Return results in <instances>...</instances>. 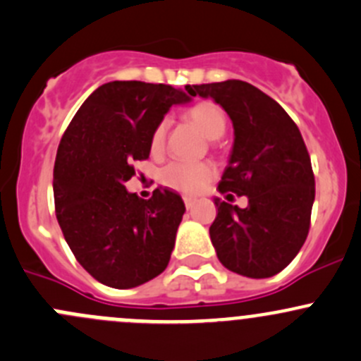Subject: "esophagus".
I'll use <instances>...</instances> for the list:
<instances>
[{"label": "esophagus", "instance_id": "obj_1", "mask_svg": "<svg viewBox=\"0 0 361 361\" xmlns=\"http://www.w3.org/2000/svg\"><path fill=\"white\" fill-rule=\"evenodd\" d=\"M195 203H196V200L195 198H191V196H184V205H185V208H192L195 207Z\"/></svg>", "mask_w": 361, "mask_h": 361}]
</instances>
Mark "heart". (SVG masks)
<instances>
[{
	"label": "heart",
	"mask_w": 361,
	"mask_h": 361,
	"mask_svg": "<svg viewBox=\"0 0 361 361\" xmlns=\"http://www.w3.org/2000/svg\"><path fill=\"white\" fill-rule=\"evenodd\" d=\"M189 120L192 121L203 135L208 139H219L224 135L228 120L222 107L215 102H200L188 111ZM166 137V121H159L151 133V151L159 153L163 149ZM215 169L207 161L189 163V161H172L163 166L159 172V180L163 185L184 195H198L214 180Z\"/></svg>",
	"instance_id": "heart-1"
}]
</instances>
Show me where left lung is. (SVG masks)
I'll return each mask as SVG.
<instances>
[{"label": "left lung", "mask_w": 361, "mask_h": 361, "mask_svg": "<svg viewBox=\"0 0 361 361\" xmlns=\"http://www.w3.org/2000/svg\"><path fill=\"white\" fill-rule=\"evenodd\" d=\"M196 97H212L235 126L222 195L247 196L248 207L215 200L210 240L222 266L248 278L280 273L299 254L311 224L314 176L302 135L283 107L240 80L189 85Z\"/></svg>", "instance_id": "obj_1"}]
</instances>
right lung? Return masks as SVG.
Here are the masks:
<instances>
[{"label": "right lung", "mask_w": 361, "mask_h": 361, "mask_svg": "<svg viewBox=\"0 0 361 361\" xmlns=\"http://www.w3.org/2000/svg\"><path fill=\"white\" fill-rule=\"evenodd\" d=\"M188 90V87H185ZM189 95L170 85L111 81L83 102L54 166L55 214L76 261L100 283L133 288L169 266L185 207L172 189L128 192L133 163L149 158L151 133Z\"/></svg>", "instance_id": "right-lung-1"}]
</instances>
